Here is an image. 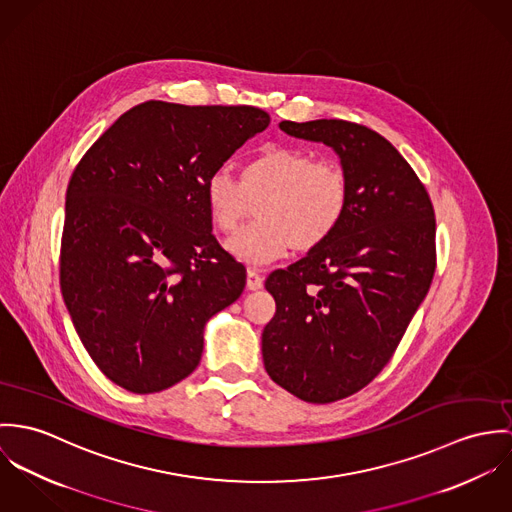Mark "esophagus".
<instances>
[{
    "label": "esophagus",
    "mask_w": 512,
    "mask_h": 512,
    "mask_svg": "<svg viewBox=\"0 0 512 512\" xmlns=\"http://www.w3.org/2000/svg\"><path fill=\"white\" fill-rule=\"evenodd\" d=\"M261 286H263L261 273L255 271V269H249V271H247V288H249V290H257V288H261Z\"/></svg>",
    "instance_id": "34e87169"
}]
</instances>
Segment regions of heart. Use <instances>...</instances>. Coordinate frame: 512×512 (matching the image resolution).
<instances>
[{
	"label": "heart",
	"instance_id": "b5f03b06",
	"mask_svg": "<svg viewBox=\"0 0 512 512\" xmlns=\"http://www.w3.org/2000/svg\"><path fill=\"white\" fill-rule=\"evenodd\" d=\"M210 220L233 233L257 208L259 220L229 239V251L247 265H267L292 247L312 251L341 226L349 206V178L338 161L271 143L239 167V182L216 171L206 182Z\"/></svg>",
	"mask_w": 512,
	"mask_h": 512
}]
</instances>
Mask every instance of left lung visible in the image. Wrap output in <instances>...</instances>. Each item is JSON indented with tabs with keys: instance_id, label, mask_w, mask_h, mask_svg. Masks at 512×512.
<instances>
[{
	"instance_id": "8db88e82",
	"label": "left lung",
	"mask_w": 512,
	"mask_h": 512,
	"mask_svg": "<svg viewBox=\"0 0 512 512\" xmlns=\"http://www.w3.org/2000/svg\"><path fill=\"white\" fill-rule=\"evenodd\" d=\"M279 127L332 147L349 178L338 231L265 281L277 302L263 330L269 377L300 400L328 404L383 371L428 294L436 271L434 206L377 131L343 119Z\"/></svg>"
}]
</instances>
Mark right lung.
<instances>
[{"mask_svg":"<svg viewBox=\"0 0 512 512\" xmlns=\"http://www.w3.org/2000/svg\"><path fill=\"white\" fill-rule=\"evenodd\" d=\"M271 117L253 106L143 102L70 176L60 290L100 371L149 395L200 363L204 326L245 288L212 233L206 182Z\"/></svg>","mask_w":512,"mask_h":512,"instance_id":"1","label":"right lung"}]
</instances>
